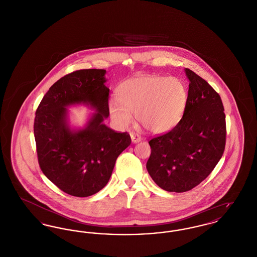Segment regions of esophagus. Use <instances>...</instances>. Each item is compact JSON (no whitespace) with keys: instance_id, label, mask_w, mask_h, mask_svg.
Listing matches in <instances>:
<instances>
[{"instance_id":"obj_1","label":"esophagus","mask_w":257,"mask_h":257,"mask_svg":"<svg viewBox=\"0 0 257 257\" xmlns=\"http://www.w3.org/2000/svg\"><path fill=\"white\" fill-rule=\"evenodd\" d=\"M131 137V141L133 144H137V143H140L142 141V138L139 136V135L134 134V133H131L130 134Z\"/></svg>"}]
</instances>
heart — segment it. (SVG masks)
I'll return each instance as SVG.
<instances>
[{
	"mask_svg": "<svg viewBox=\"0 0 257 257\" xmlns=\"http://www.w3.org/2000/svg\"><path fill=\"white\" fill-rule=\"evenodd\" d=\"M116 101L110 100V119L119 127L132 122V113L148 132L163 134L173 129L183 116L188 88L176 77L139 75L124 81L116 89Z\"/></svg>",
	"mask_w": 257,
	"mask_h": 257,
	"instance_id": "b5f03b06",
	"label": "heart"
}]
</instances>
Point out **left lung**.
<instances>
[{
    "mask_svg": "<svg viewBox=\"0 0 257 257\" xmlns=\"http://www.w3.org/2000/svg\"><path fill=\"white\" fill-rule=\"evenodd\" d=\"M183 117L167 134L149 142L147 169L165 191L183 193L202 182L219 163L225 147V114L220 95L194 71Z\"/></svg>",
    "mask_w": 257,
    "mask_h": 257,
    "instance_id": "obj_1",
    "label": "left lung"
}]
</instances>
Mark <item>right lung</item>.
I'll return each mask as SVG.
<instances>
[{
	"label": "right lung",
	"instance_id": "add662e5",
	"mask_svg": "<svg viewBox=\"0 0 257 257\" xmlns=\"http://www.w3.org/2000/svg\"><path fill=\"white\" fill-rule=\"evenodd\" d=\"M105 69H83L65 75L42 98L34 132L40 169L51 182L70 196L96 194L110 180L115 161L130 146L127 133L103 122L109 116L110 89ZM85 104L95 112L84 127L70 124L68 108Z\"/></svg>",
	"mask_w": 257,
	"mask_h": 257
}]
</instances>
